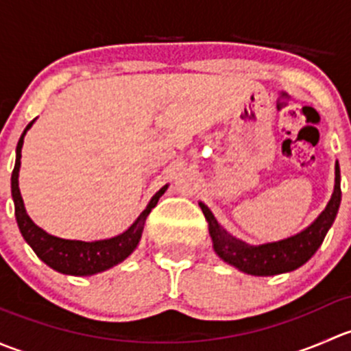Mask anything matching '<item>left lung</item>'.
<instances>
[{"mask_svg":"<svg viewBox=\"0 0 351 351\" xmlns=\"http://www.w3.org/2000/svg\"><path fill=\"white\" fill-rule=\"evenodd\" d=\"M335 192L331 200L328 202L323 214L299 234L284 239L278 243L261 244V246H251L244 241L232 238L212 215V212L200 204L202 212L210 226V236L214 241V250L224 261L232 267L239 268L244 274L258 275V277H270V275L285 274L299 268L306 263L311 256L317 251L323 243L328 229L331 228L332 221L338 212L339 202H341V189H339V166H335Z\"/></svg>","mask_w":351,"mask_h":351,"instance_id":"obj_1","label":"left lung"}]
</instances>
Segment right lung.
Returning a JSON list of instances; mask_svg holds the SVG:
<instances>
[{
    "mask_svg": "<svg viewBox=\"0 0 351 351\" xmlns=\"http://www.w3.org/2000/svg\"><path fill=\"white\" fill-rule=\"evenodd\" d=\"M34 120L28 123L27 129L23 130L22 137H20L19 146H16L15 168H13L12 173V195L13 202H15V217L16 222H19L20 232H22L25 241L30 244L32 250L35 251V254H37L45 265H49V267L54 268V270L61 271V274L81 277V275H95L98 274V271L108 270L113 265L125 260V258L136 250L137 243H139L141 239V234H143L144 221H146L149 212L153 210L156 204H158L159 197L166 192L168 186H162V189L151 198L149 205H147L146 210L137 217V221L134 222L125 232H122L120 236H115V238L104 239V241L84 243L71 241V239H61L56 238V236L47 234V232L42 231L40 228H37V226L32 222V219L27 215L19 189V171L20 158H22L23 137L25 134H27V130L32 127Z\"/></svg>",
    "mask_w": 351,
    "mask_h": 351,
    "instance_id": "right-lung-1",
    "label": "right lung"
}]
</instances>
